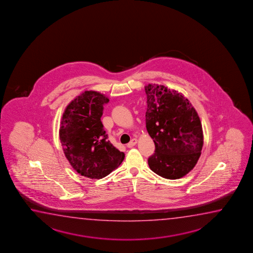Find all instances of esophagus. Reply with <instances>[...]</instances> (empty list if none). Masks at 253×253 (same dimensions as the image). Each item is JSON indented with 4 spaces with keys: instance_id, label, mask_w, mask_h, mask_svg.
<instances>
[{
    "instance_id": "34e87169",
    "label": "esophagus",
    "mask_w": 253,
    "mask_h": 253,
    "mask_svg": "<svg viewBox=\"0 0 253 253\" xmlns=\"http://www.w3.org/2000/svg\"><path fill=\"white\" fill-rule=\"evenodd\" d=\"M136 143H137V140H136V138H133L132 140L130 141V142L127 144V146H128V148H132L133 146L136 145Z\"/></svg>"
}]
</instances>
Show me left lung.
<instances>
[{
    "instance_id": "obj_1",
    "label": "left lung",
    "mask_w": 253,
    "mask_h": 253,
    "mask_svg": "<svg viewBox=\"0 0 253 253\" xmlns=\"http://www.w3.org/2000/svg\"><path fill=\"white\" fill-rule=\"evenodd\" d=\"M144 87L146 128L155 144L148 165L165 179L182 178L195 168L201 156L203 132L200 117L178 91L155 84Z\"/></svg>"
}]
</instances>
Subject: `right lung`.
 <instances>
[{"label":"right lung","instance_id":"1","mask_svg":"<svg viewBox=\"0 0 253 253\" xmlns=\"http://www.w3.org/2000/svg\"><path fill=\"white\" fill-rule=\"evenodd\" d=\"M109 98L96 91H85L74 99L63 113L59 139L71 166L90 179L104 178L117 169L125 153L107 138L101 117Z\"/></svg>","mask_w":253,"mask_h":253}]
</instances>
